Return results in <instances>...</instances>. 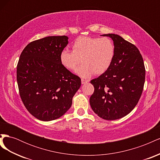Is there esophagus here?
<instances>
[{
	"instance_id": "esophagus-1",
	"label": "esophagus",
	"mask_w": 160,
	"mask_h": 160,
	"mask_svg": "<svg viewBox=\"0 0 160 160\" xmlns=\"http://www.w3.org/2000/svg\"><path fill=\"white\" fill-rule=\"evenodd\" d=\"M89 80H87V79H81V83L82 84H85L87 83H88Z\"/></svg>"
}]
</instances>
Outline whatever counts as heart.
<instances>
[{"instance_id":"obj_1","label":"heart","mask_w":160,"mask_h":160,"mask_svg":"<svg viewBox=\"0 0 160 160\" xmlns=\"http://www.w3.org/2000/svg\"><path fill=\"white\" fill-rule=\"evenodd\" d=\"M72 51L62 49L59 55L62 65L69 70L76 69V73L88 78L93 73L101 75L107 71L113 61L115 47L109 38L80 37L72 45Z\"/></svg>"}]
</instances>
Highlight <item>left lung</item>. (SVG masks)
I'll return each instance as SVG.
<instances>
[{
    "label": "left lung",
    "instance_id": "left-lung-1",
    "mask_svg": "<svg viewBox=\"0 0 160 160\" xmlns=\"http://www.w3.org/2000/svg\"><path fill=\"white\" fill-rule=\"evenodd\" d=\"M112 38L115 53L109 69L92 79L94 92L90 105L99 117L106 120L122 118L132 111L141 98L146 69L138 48L118 35L105 34Z\"/></svg>",
    "mask_w": 160,
    "mask_h": 160
}]
</instances>
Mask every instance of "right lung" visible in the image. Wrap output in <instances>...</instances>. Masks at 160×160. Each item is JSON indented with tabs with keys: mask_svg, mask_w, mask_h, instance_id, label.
I'll use <instances>...</instances> for the list:
<instances>
[{
	"mask_svg": "<svg viewBox=\"0 0 160 160\" xmlns=\"http://www.w3.org/2000/svg\"><path fill=\"white\" fill-rule=\"evenodd\" d=\"M67 44L65 35L32 41L18 62L17 80L21 100L28 112L44 122L63 115L81 85L79 77L60 62V52Z\"/></svg>",
	"mask_w": 160,
	"mask_h": 160,
	"instance_id": "add662e5",
	"label": "right lung"
}]
</instances>
